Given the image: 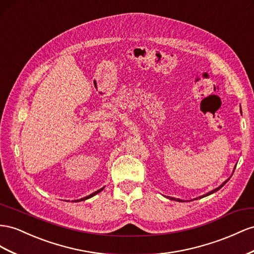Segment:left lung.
Returning <instances> with one entry per match:
<instances>
[{"label":"left lung","mask_w":254,"mask_h":254,"mask_svg":"<svg viewBox=\"0 0 254 254\" xmlns=\"http://www.w3.org/2000/svg\"><path fill=\"white\" fill-rule=\"evenodd\" d=\"M228 181H229V180H228ZM228 181H225V182H224V183H223V184L221 185V186H219L218 188H216V189H214V190H211V191H210V192H208V193H206V194H204V195H202V196H198V197H200V198H201V197H204V196H207V195H209V194H211V193H214V192H216V191H218L219 189H220V188H222V187L224 186V185L228 183ZM168 197H169V196H168ZM169 198H170V200H176V198H174V197H169ZM196 198H197V197H196ZM176 201H178V202H182V200H178V198H177V200H176Z\"/></svg>","instance_id":"8db88e82"}]
</instances>
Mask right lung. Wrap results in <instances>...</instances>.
<instances>
[{"mask_svg": "<svg viewBox=\"0 0 254 254\" xmlns=\"http://www.w3.org/2000/svg\"><path fill=\"white\" fill-rule=\"evenodd\" d=\"M101 190H104V188H101V189H99V190H97V191H95V192H94V193H92V194H90V195H87V196H85V197H82V198H80V200H77L76 202H79V201H84V200H86V198H90V197L94 196L95 194H97V193H99Z\"/></svg>", "mask_w": 254, "mask_h": 254, "instance_id": "right-lung-1", "label": "right lung"}]
</instances>
